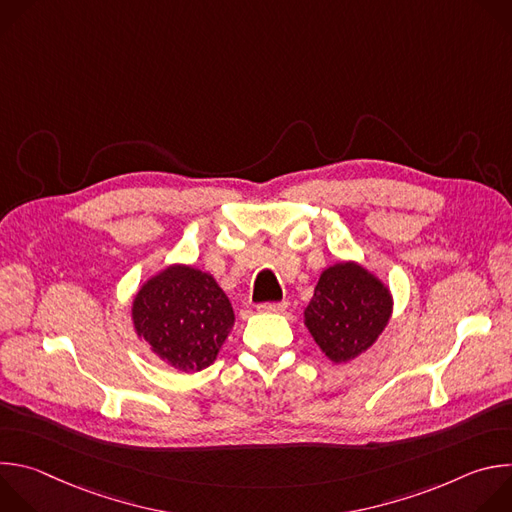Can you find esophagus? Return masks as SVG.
Segmentation results:
<instances>
[{
	"label": "esophagus",
	"instance_id": "34e87169",
	"mask_svg": "<svg viewBox=\"0 0 512 512\" xmlns=\"http://www.w3.org/2000/svg\"><path fill=\"white\" fill-rule=\"evenodd\" d=\"M287 308V304L283 302V304H259L257 306V310L261 312V314H279V312H283Z\"/></svg>",
	"mask_w": 512,
	"mask_h": 512
}]
</instances>
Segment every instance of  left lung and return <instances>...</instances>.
<instances>
[{"label":"left lung","mask_w":512,"mask_h":512,"mask_svg":"<svg viewBox=\"0 0 512 512\" xmlns=\"http://www.w3.org/2000/svg\"><path fill=\"white\" fill-rule=\"evenodd\" d=\"M389 285L358 261L328 265L304 310V326L318 348L336 364L367 352L393 316Z\"/></svg>","instance_id":"8db88e82"}]
</instances>
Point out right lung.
<instances>
[{"label":"right lung","mask_w":512,"mask_h":512,"mask_svg":"<svg viewBox=\"0 0 512 512\" xmlns=\"http://www.w3.org/2000/svg\"><path fill=\"white\" fill-rule=\"evenodd\" d=\"M233 324L235 312L221 285L186 263H172L145 279L131 302L137 338L180 373L210 367Z\"/></svg>","instance_id":"obj_1"}]
</instances>
